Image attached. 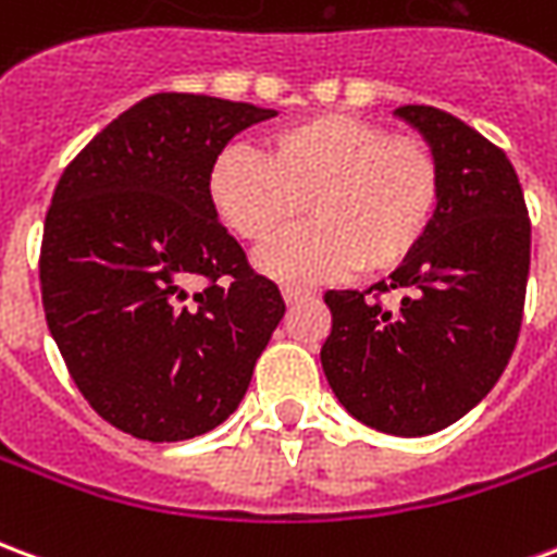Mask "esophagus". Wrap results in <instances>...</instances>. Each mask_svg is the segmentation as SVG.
<instances>
[{"label": "esophagus", "mask_w": 557, "mask_h": 557, "mask_svg": "<svg viewBox=\"0 0 557 557\" xmlns=\"http://www.w3.org/2000/svg\"><path fill=\"white\" fill-rule=\"evenodd\" d=\"M307 298H310V292L307 289H283V301L289 304H301V301H307Z\"/></svg>", "instance_id": "esophagus-1"}]
</instances>
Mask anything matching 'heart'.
<instances>
[{"label":"heart","instance_id":"obj_1","mask_svg":"<svg viewBox=\"0 0 557 557\" xmlns=\"http://www.w3.org/2000/svg\"><path fill=\"white\" fill-rule=\"evenodd\" d=\"M208 199L244 242H271L259 271L292 286L325 283L361 265L387 274L418 250L442 202V166L426 143L394 137L370 119L319 113L271 131L262 154L226 146L208 170Z\"/></svg>","mask_w":557,"mask_h":557}]
</instances>
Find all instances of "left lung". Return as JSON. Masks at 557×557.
Instances as JSON below:
<instances>
[{
	"mask_svg": "<svg viewBox=\"0 0 557 557\" xmlns=\"http://www.w3.org/2000/svg\"><path fill=\"white\" fill-rule=\"evenodd\" d=\"M442 166V202L426 238L391 283L382 307L358 289L325 292L331 337L322 370L339 406L387 435H432L468 414L513 355L531 223L502 148L435 107H399Z\"/></svg>",
	"mask_w": 557,
	"mask_h": 557,
	"instance_id": "1",
	"label": "left lung"
}]
</instances>
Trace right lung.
I'll return each instance as SVG.
<instances>
[{
    "label": "right lung",
    "mask_w": 557,
    "mask_h": 557,
    "mask_svg": "<svg viewBox=\"0 0 557 557\" xmlns=\"http://www.w3.org/2000/svg\"><path fill=\"white\" fill-rule=\"evenodd\" d=\"M271 115L208 95H151L55 184L41 244L47 327L115 430L184 442L220 426L250 387L286 304L220 226L208 170ZM199 276L209 286L190 293Z\"/></svg>",
    "instance_id": "obj_1"
}]
</instances>
